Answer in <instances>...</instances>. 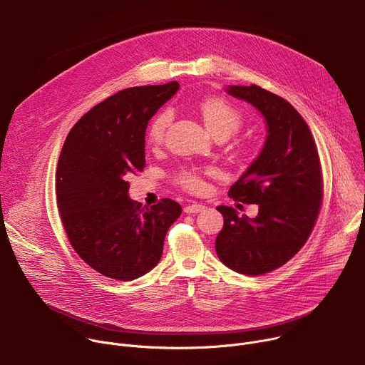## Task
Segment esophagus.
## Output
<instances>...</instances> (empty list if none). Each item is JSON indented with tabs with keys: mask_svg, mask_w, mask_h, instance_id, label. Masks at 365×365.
<instances>
[{
	"mask_svg": "<svg viewBox=\"0 0 365 365\" xmlns=\"http://www.w3.org/2000/svg\"><path fill=\"white\" fill-rule=\"evenodd\" d=\"M203 210H205L203 205H200V203H192V205H187V206L185 207V212H186V214H199V212H202Z\"/></svg>",
	"mask_w": 365,
	"mask_h": 365,
	"instance_id": "esophagus-1",
	"label": "esophagus"
}]
</instances>
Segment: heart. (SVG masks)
I'll return each instance as SVG.
<instances>
[{"label": "heart", "instance_id": "1", "mask_svg": "<svg viewBox=\"0 0 365 365\" xmlns=\"http://www.w3.org/2000/svg\"><path fill=\"white\" fill-rule=\"evenodd\" d=\"M200 115L206 128L215 137H230L242 125V114L232 103L222 98H207L199 106ZM172 123L170 111H163L155 115L148 128V140L153 144H160L165 140L166 131ZM178 182L187 190H202L203 179L197 170L185 169L179 172Z\"/></svg>", "mask_w": 365, "mask_h": 365}]
</instances>
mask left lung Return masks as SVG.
<instances>
[{
  "label": "left lung",
  "instance_id": "obj_1",
  "mask_svg": "<svg viewBox=\"0 0 365 365\" xmlns=\"http://www.w3.org/2000/svg\"><path fill=\"white\" fill-rule=\"evenodd\" d=\"M227 92L258 110L267 137L230 189L232 199L257 203L258 215L238 217L234 207L218 206L224 228L215 248L231 270L259 276L286 264L314 230L324 196L321 162L307 124L286 99L257 85H231Z\"/></svg>",
  "mask_w": 365,
  "mask_h": 365
}]
</instances>
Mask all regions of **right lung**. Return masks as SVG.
<instances>
[{"instance_id":"add662e5","label":"right lung","mask_w":365,"mask_h":365,"mask_svg":"<svg viewBox=\"0 0 365 365\" xmlns=\"http://www.w3.org/2000/svg\"><path fill=\"white\" fill-rule=\"evenodd\" d=\"M179 89L178 82L123 89L88 111L61 151L56 197L71 245L83 262L130 282L158 266L165 237L182 206L162 199L150 207L128 197V176L145 166L150 118Z\"/></svg>"}]
</instances>
